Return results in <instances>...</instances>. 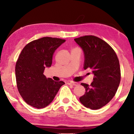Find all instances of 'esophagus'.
I'll list each match as a JSON object with an SVG mask.
<instances>
[{"label":"esophagus","instance_id":"obj_1","mask_svg":"<svg viewBox=\"0 0 134 134\" xmlns=\"http://www.w3.org/2000/svg\"><path fill=\"white\" fill-rule=\"evenodd\" d=\"M68 84L69 85L76 86L78 85V83H77V82H68Z\"/></svg>","mask_w":134,"mask_h":134}]
</instances>
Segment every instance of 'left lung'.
<instances>
[{"label": "left lung", "mask_w": 134, "mask_h": 134, "mask_svg": "<svg viewBox=\"0 0 134 134\" xmlns=\"http://www.w3.org/2000/svg\"><path fill=\"white\" fill-rule=\"evenodd\" d=\"M85 55L84 69H90L94 74L91 85L82 83L85 93L79 98L85 107L92 110L100 109L116 94L121 80L119 60L109 44L93 35L75 38Z\"/></svg>", "instance_id": "left-lung-1"}]
</instances>
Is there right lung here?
Returning a JSON list of instances; mask_svg holds the SVG:
<instances>
[{"instance_id": "right-lung-1", "label": "right lung", "mask_w": 134, "mask_h": 134, "mask_svg": "<svg viewBox=\"0 0 134 134\" xmlns=\"http://www.w3.org/2000/svg\"><path fill=\"white\" fill-rule=\"evenodd\" d=\"M65 40L43 37L27 44L16 62L15 74L18 90L27 104L42 109L51 104L63 81L55 82L43 74L52 63L55 51Z\"/></svg>"}]
</instances>
